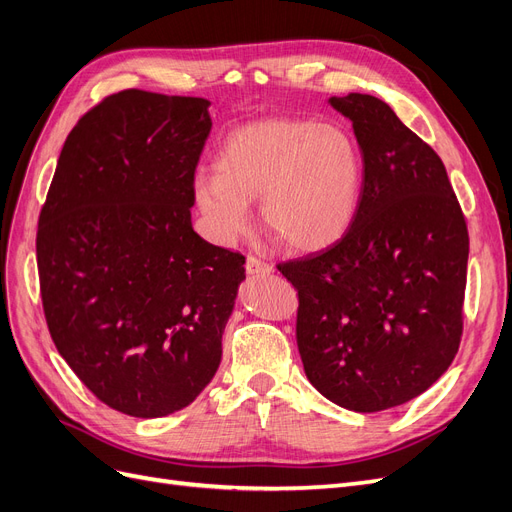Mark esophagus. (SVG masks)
<instances>
[{
    "label": "esophagus",
    "mask_w": 512,
    "mask_h": 512,
    "mask_svg": "<svg viewBox=\"0 0 512 512\" xmlns=\"http://www.w3.org/2000/svg\"><path fill=\"white\" fill-rule=\"evenodd\" d=\"M246 272H249L251 276H259V274H272L274 272V268L270 266V263H266V261H261V259H257V257H246Z\"/></svg>",
    "instance_id": "obj_1"
}]
</instances>
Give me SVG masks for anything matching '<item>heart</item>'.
<instances>
[{"label": "heart", "mask_w": 512, "mask_h": 512, "mask_svg": "<svg viewBox=\"0 0 512 512\" xmlns=\"http://www.w3.org/2000/svg\"><path fill=\"white\" fill-rule=\"evenodd\" d=\"M215 175L194 179L206 234L230 246L251 232L259 200L266 230L297 253L342 240L361 208L365 160L344 126L270 118L244 124L215 154Z\"/></svg>", "instance_id": "b5f03b06"}]
</instances>
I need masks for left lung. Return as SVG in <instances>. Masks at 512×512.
I'll list each match as a JSON object with an SVG mask.
<instances>
[{
	"label": "left lung",
	"mask_w": 512,
	"mask_h": 512,
	"mask_svg": "<svg viewBox=\"0 0 512 512\" xmlns=\"http://www.w3.org/2000/svg\"><path fill=\"white\" fill-rule=\"evenodd\" d=\"M363 151L350 232L280 263L297 289V348L331 403L373 413L428 390L462 337L468 230L443 160L371 94L331 97Z\"/></svg>",
	"instance_id": "obj_1"
}]
</instances>
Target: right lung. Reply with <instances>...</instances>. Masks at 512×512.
I'll return each instance as SVG.
<instances>
[{
    "label": "right lung",
    "mask_w": 512,
    "mask_h": 512,
    "mask_svg": "<svg viewBox=\"0 0 512 512\" xmlns=\"http://www.w3.org/2000/svg\"><path fill=\"white\" fill-rule=\"evenodd\" d=\"M208 105L132 88L92 107L37 223L52 342L99 401L132 418L196 401L244 280V257L192 227Z\"/></svg>",
    "instance_id": "obj_1"
}]
</instances>
